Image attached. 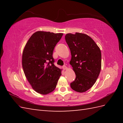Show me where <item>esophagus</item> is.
Wrapping results in <instances>:
<instances>
[{
    "mask_svg": "<svg viewBox=\"0 0 123 123\" xmlns=\"http://www.w3.org/2000/svg\"><path fill=\"white\" fill-rule=\"evenodd\" d=\"M63 70H67V66H63Z\"/></svg>",
    "mask_w": 123,
    "mask_h": 123,
    "instance_id": "1",
    "label": "esophagus"
}]
</instances>
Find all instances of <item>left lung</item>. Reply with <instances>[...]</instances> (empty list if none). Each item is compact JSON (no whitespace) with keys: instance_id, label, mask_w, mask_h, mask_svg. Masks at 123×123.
<instances>
[{"instance_id":"1","label":"left lung","mask_w":123,"mask_h":123,"mask_svg":"<svg viewBox=\"0 0 123 123\" xmlns=\"http://www.w3.org/2000/svg\"><path fill=\"white\" fill-rule=\"evenodd\" d=\"M65 39L71 51L70 64L76 75L70 86L77 92H86L95 84L100 74V49L95 41L85 34H67Z\"/></svg>"}]
</instances>
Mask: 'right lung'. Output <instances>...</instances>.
<instances>
[{
	"mask_svg": "<svg viewBox=\"0 0 123 123\" xmlns=\"http://www.w3.org/2000/svg\"><path fill=\"white\" fill-rule=\"evenodd\" d=\"M63 33L37 31L31 36L22 55L25 77L36 92L47 95L56 88L62 69L55 66L54 47Z\"/></svg>",
	"mask_w": 123,
	"mask_h": 123,
	"instance_id": "add662e5",
	"label": "right lung"
}]
</instances>
